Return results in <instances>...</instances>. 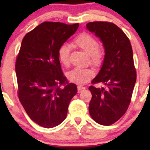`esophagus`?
Listing matches in <instances>:
<instances>
[{"label":"esophagus","mask_w":150,"mask_h":150,"mask_svg":"<svg viewBox=\"0 0 150 150\" xmlns=\"http://www.w3.org/2000/svg\"><path fill=\"white\" fill-rule=\"evenodd\" d=\"M86 89V88L83 87V86H78V93H81Z\"/></svg>","instance_id":"34e87169"}]
</instances>
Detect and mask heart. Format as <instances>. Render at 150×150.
Returning <instances> with one entry per match:
<instances>
[{
	"label": "heart",
	"mask_w": 150,
	"mask_h": 150,
	"mask_svg": "<svg viewBox=\"0 0 150 150\" xmlns=\"http://www.w3.org/2000/svg\"><path fill=\"white\" fill-rule=\"evenodd\" d=\"M73 44L89 55L90 63L92 65H100L103 59V51L99 47L97 40L91 35L82 33L74 38ZM70 47L67 43H63L58 50V56L63 65L67 67L69 65ZM93 72L91 69L75 68L67 74L68 80L76 84H83L93 77Z\"/></svg>",
	"instance_id": "b5f03b06"
}]
</instances>
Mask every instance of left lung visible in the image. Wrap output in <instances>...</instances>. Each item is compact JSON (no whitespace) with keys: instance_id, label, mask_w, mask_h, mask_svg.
Wrapping results in <instances>:
<instances>
[{"instance_id":"obj_1","label":"left lung","mask_w":150,"mask_h":150,"mask_svg":"<svg viewBox=\"0 0 150 150\" xmlns=\"http://www.w3.org/2000/svg\"><path fill=\"white\" fill-rule=\"evenodd\" d=\"M86 28L100 38L105 52L101 69L91 81L104 87L88 88L89 113L97 123L110 125L125 114L131 102L137 81L132 47L123 31L111 22H89Z\"/></svg>"}]
</instances>
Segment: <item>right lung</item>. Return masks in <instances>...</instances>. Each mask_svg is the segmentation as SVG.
I'll use <instances>...</instances> for the list:
<instances>
[{"label": "right lung", "instance_id": "obj_1", "mask_svg": "<svg viewBox=\"0 0 150 150\" xmlns=\"http://www.w3.org/2000/svg\"><path fill=\"white\" fill-rule=\"evenodd\" d=\"M79 24L45 22L25 35L16 60L18 96L33 121L54 128L66 118L77 86L64 76L58 50Z\"/></svg>", "mask_w": 150, "mask_h": 150}]
</instances>
